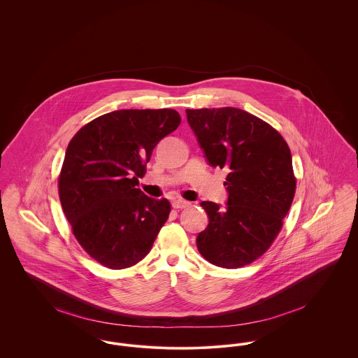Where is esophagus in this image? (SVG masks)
Here are the masks:
<instances>
[{
	"label": "esophagus",
	"mask_w": 358,
	"mask_h": 358,
	"mask_svg": "<svg viewBox=\"0 0 358 358\" xmlns=\"http://www.w3.org/2000/svg\"><path fill=\"white\" fill-rule=\"evenodd\" d=\"M173 208L174 209H184V208H187L189 205H190V203L189 201H187V200H182V199H178V200H174L173 201Z\"/></svg>",
	"instance_id": "34e87169"
}]
</instances>
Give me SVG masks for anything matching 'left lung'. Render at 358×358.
<instances>
[{
    "label": "left lung",
    "mask_w": 358,
    "mask_h": 358,
    "mask_svg": "<svg viewBox=\"0 0 358 358\" xmlns=\"http://www.w3.org/2000/svg\"><path fill=\"white\" fill-rule=\"evenodd\" d=\"M187 118L208 164L228 171L227 205L201 203L209 224L197 248L222 268L247 266L271 247L292 203L289 145L273 126L235 107L187 110Z\"/></svg>",
    "instance_id": "8db88e82"
}]
</instances>
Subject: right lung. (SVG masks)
<instances>
[{
	"label": "right lung",
	"mask_w": 358,
	"mask_h": 358,
	"mask_svg": "<svg viewBox=\"0 0 358 358\" xmlns=\"http://www.w3.org/2000/svg\"><path fill=\"white\" fill-rule=\"evenodd\" d=\"M180 123L171 108L117 110L71 139L59 176L60 203L79 244L104 267L136 264L168 220L169 201L136 187L157 143Z\"/></svg>",
	"instance_id": "1"
}]
</instances>
